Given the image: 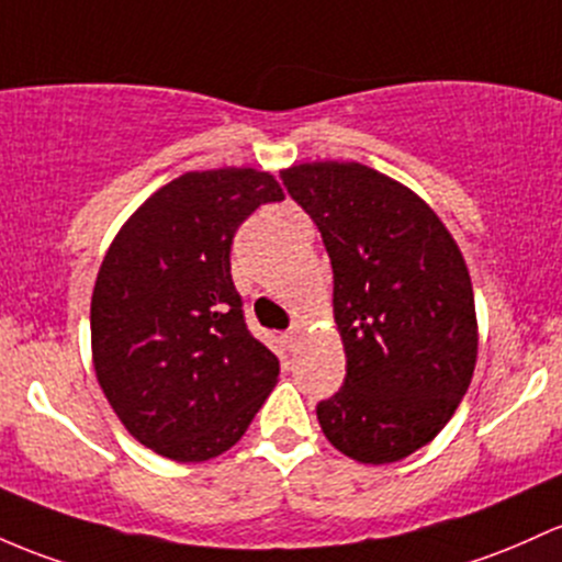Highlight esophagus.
<instances>
[{"mask_svg":"<svg viewBox=\"0 0 562 562\" xmlns=\"http://www.w3.org/2000/svg\"><path fill=\"white\" fill-rule=\"evenodd\" d=\"M301 330H304V325H301V323H293V325H291V330L285 333L288 349H295V347H299V341H301Z\"/></svg>","mask_w":562,"mask_h":562,"instance_id":"obj_1","label":"esophagus"}]
</instances>
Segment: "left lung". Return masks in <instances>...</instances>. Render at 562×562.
<instances>
[{"mask_svg":"<svg viewBox=\"0 0 562 562\" xmlns=\"http://www.w3.org/2000/svg\"><path fill=\"white\" fill-rule=\"evenodd\" d=\"M323 234L347 379L317 403L325 437L362 464L435 440L470 390L477 319L464 256L435 211L360 162L282 170Z\"/></svg>","mask_w":562,"mask_h":562,"instance_id":"1","label":"left lung"}]
</instances>
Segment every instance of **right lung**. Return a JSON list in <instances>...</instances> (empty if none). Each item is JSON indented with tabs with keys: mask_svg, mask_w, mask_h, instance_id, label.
I'll return each mask as SVG.
<instances>
[{
	"mask_svg": "<svg viewBox=\"0 0 562 562\" xmlns=\"http://www.w3.org/2000/svg\"><path fill=\"white\" fill-rule=\"evenodd\" d=\"M285 200L269 172H183L114 237L90 304L98 384L140 446L207 461L245 435L280 360L245 325L232 239L256 207Z\"/></svg>",
	"mask_w": 562,
	"mask_h": 562,
	"instance_id": "obj_1",
	"label": "right lung"
}]
</instances>
